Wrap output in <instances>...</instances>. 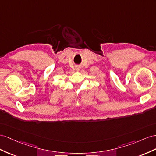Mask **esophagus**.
Masks as SVG:
<instances>
[{"mask_svg":"<svg viewBox=\"0 0 156 156\" xmlns=\"http://www.w3.org/2000/svg\"><path fill=\"white\" fill-rule=\"evenodd\" d=\"M78 70H79V68H78Z\"/></svg>","mask_w":156,"mask_h":156,"instance_id":"34e87169","label":"esophagus"}]
</instances>
